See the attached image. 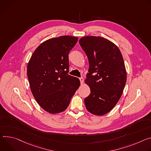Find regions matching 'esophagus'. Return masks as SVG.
Returning a JSON list of instances; mask_svg holds the SVG:
<instances>
[{
  "label": "esophagus",
  "instance_id": "esophagus-1",
  "mask_svg": "<svg viewBox=\"0 0 151 151\" xmlns=\"http://www.w3.org/2000/svg\"><path fill=\"white\" fill-rule=\"evenodd\" d=\"M80 81L81 84L82 85L83 83V81H84V78H83V77H81V78H80Z\"/></svg>",
  "mask_w": 151,
  "mask_h": 151
}]
</instances>
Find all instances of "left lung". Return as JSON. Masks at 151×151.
Segmentation results:
<instances>
[{
  "label": "left lung",
  "instance_id": "obj_1",
  "mask_svg": "<svg viewBox=\"0 0 151 151\" xmlns=\"http://www.w3.org/2000/svg\"><path fill=\"white\" fill-rule=\"evenodd\" d=\"M79 43L89 63L85 82L91 93L85 99L86 109L95 115H104L118 103L125 86L122 55L118 46L101 37H82Z\"/></svg>",
  "mask_w": 151,
  "mask_h": 151
}]
</instances>
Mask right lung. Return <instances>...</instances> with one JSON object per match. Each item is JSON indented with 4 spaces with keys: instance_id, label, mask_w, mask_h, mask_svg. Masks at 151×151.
<instances>
[{
    "instance_id": "obj_1",
    "label": "right lung",
    "mask_w": 151,
    "mask_h": 151,
    "mask_svg": "<svg viewBox=\"0 0 151 151\" xmlns=\"http://www.w3.org/2000/svg\"><path fill=\"white\" fill-rule=\"evenodd\" d=\"M78 38L60 36L42 42L33 53L27 75L33 96L45 111H65L80 85V80L68 75L70 50Z\"/></svg>"
}]
</instances>
